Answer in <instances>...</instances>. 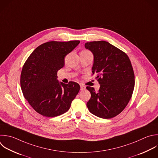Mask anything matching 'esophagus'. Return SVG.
I'll return each instance as SVG.
<instances>
[{
    "label": "esophagus",
    "instance_id": "obj_1",
    "mask_svg": "<svg viewBox=\"0 0 158 158\" xmlns=\"http://www.w3.org/2000/svg\"><path fill=\"white\" fill-rule=\"evenodd\" d=\"M85 88H86V86H84L83 84H81V85H80V89H81V91L85 89Z\"/></svg>",
    "mask_w": 158,
    "mask_h": 158
}]
</instances>
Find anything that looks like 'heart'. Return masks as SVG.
Segmentation results:
<instances>
[{"mask_svg":"<svg viewBox=\"0 0 158 158\" xmlns=\"http://www.w3.org/2000/svg\"><path fill=\"white\" fill-rule=\"evenodd\" d=\"M84 51H87V50H84Z\"/></svg>","mask_w":158,"mask_h":158,"instance_id":"1","label":"heart"}]
</instances>
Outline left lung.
Masks as SVG:
<instances>
[{
	"mask_svg": "<svg viewBox=\"0 0 158 158\" xmlns=\"http://www.w3.org/2000/svg\"><path fill=\"white\" fill-rule=\"evenodd\" d=\"M94 55L93 75L101 85L99 91L87 86L91 96L86 106L91 113L102 118H111L125 108L135 86L133 69L128 56L107 41L85 44Z\"/></svg>",
	"mask_w": 158,
	"mask_h": 158,
	"instance_id": "8db88e82",
	"label": "left lung"
}]
</instances>
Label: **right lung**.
Instances as JSON below:
<instances>
[{
    "instance_id": "1",
    "label": "right lung",
    "mask_w": 158,
    "mask_h": 158,
    "mask_svg": "<svg viewBox=\"0 0 158 158\" xmlns=\"http://www.w3.org/2000/svg\"><path fill=\"white\" fill-rule=\"evenodd\" d=\"M80 41H49L36 48L25 62L20 76L25 98L40 114L53 117L63 114L70 107L78 93V83H59L57 71L64 67L65 56Z\"/></svg>"
}]
</instances>
